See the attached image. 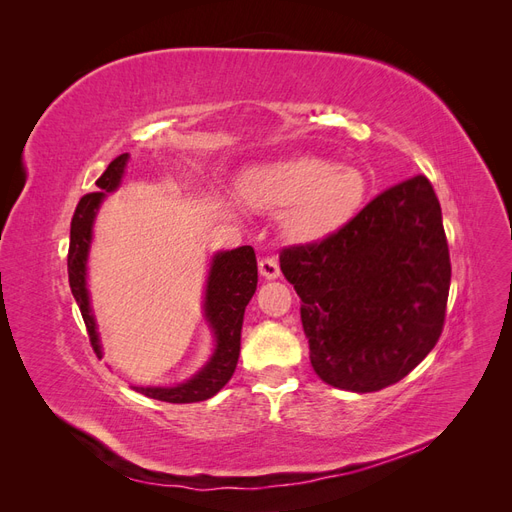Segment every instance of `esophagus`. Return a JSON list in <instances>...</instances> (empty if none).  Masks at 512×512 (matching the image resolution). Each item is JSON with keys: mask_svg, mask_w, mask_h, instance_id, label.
Segmentation results:
<instances>
[{"mask_svg": "<svg viewBox=\"0 0 512 512\" xmlns=\"http://www.w3.org/2000/svg\"><path fill=\"white\" fill-rule=\"evenodd\" d=\"M258 271L265 280H277V277H280V265H277L275 258H260Z\"/></svg>", "mask_w": 512, "mask_h": 512, "instance_id": "esophagus-1", "label": "esophagus"}]
</instances>
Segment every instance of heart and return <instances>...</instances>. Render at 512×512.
Instances as JSON below:
<instances>
[{
  "instance_id": "heart-1",
  "label": "heart",
  "mask_w": 512,
  "mask_h": 512,
  "mask_svg": "<svg viewBox=\"0 0 512 512\" xmlns=\"http://www.w3.org/2000/svg\"><path fill=\"white\" fill-rule=\"evenodd\" d=\"M237 192L254 211L282 213L280 224L290 241L316 243L354 220L369 179L359 166L297 153L245 168Z\"/></svg>"
}]
</instances>
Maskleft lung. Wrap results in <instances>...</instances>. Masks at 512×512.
<instances>
[{"mask_svg": "<svg viewBox=\"0 0 512 512\" xmlns=\"http://www.w3.org/2000/svg\"><path fill=\"white\" fill-rule=\"evenodd\" d=\"M280 267L303 301L309 361L335 389L399 382L442 333L451 258L423 175L376 196L335 235L284 250Z\"/></svg>", "mask_w": 512, "mask_h": 512, "instance_id": "obj_1", "label": "left lung"}]
</instances>
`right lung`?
<instances>
[{"label": "right lung", "mask_w": 512, "mask_h": 512, "mask_svg": "<svg viewBox=\"0 0 512 512\" xmlns=\"http://www.w3.org/2000/svg\"><path fill=\"white\" fill-rule=\"evenodd\" d=\"M130 162V153H121L106 166L100 179L96 181L98 190L87 194L76 205L74 218L70 224V250H68V277L74 301L79 305L85 327L89 331L91 346L102 356V339L98 331V320L91 305L89 292V252L94 241V226L100 207L108 194L119 190ZM258 284L256 254L252 245H241L237 250H220L209 260V271L203 292V320L213 337V350L205 365L194 376L179 384L170 386H143L132 384L136 393L151 399L168 401V404H194L218 395L226 382L232 378L239 361L241 350V327L245 307L254 297Z\"/></svg>", "instance_id": "add662e5"}]
</instances>
